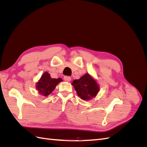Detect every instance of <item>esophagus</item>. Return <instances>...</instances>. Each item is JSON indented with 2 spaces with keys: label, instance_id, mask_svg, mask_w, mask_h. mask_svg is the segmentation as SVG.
Wrapping results in <instances>:
<instances>
[{
  "label": "esophagus",
  "instance_id": "1",
  "mask_svg": "<svg viewBox=\"0 0 147 147\" xmlns=\"http://www.w3.org/2000/svg\"><path fill=\"white\" fill-rule=\"evenodd\" d=\"M64 80L65 81V82H70L71 81V78L70 77H67V76H65V77H64Z\"/></svg>",
  "mask_w": 147,
  "mask_h": 147
}]
</instances>
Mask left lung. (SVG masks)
<instances>
[{"mask_svg": "<svg viewBox=\"0 0 147 147\" xmlns=\"http://www.w3.org/2000/svg\"><path fill=\"white\" fill-rule=\"evenodd\" d=\"M72 86L78 96L82 100H90L96 97L100 90V86L91 75L86 73L78 80H74Z\"/></svg>", "mask_w": 147, "mask_h": 147, "instance_id": "obj_1", "label": "left lung"}]
</instances>
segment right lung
Returning a JSON list of instances; mask_svg holds the SVG:
<instances>
[{
  "instance_id": "add662e5",
  "label": "right lung",
  "mask_w": 147,
  "mask_h": 147,
  "mask_svg": "<svg viewBox=\"0 0 147 147\" xmlns=\"http://www.w3.org/2000/svg\"><path fill=\"white\" fill-rule=\"evenodd\" d=\"M62 81L63 80L61 78H52L50 74L45 72L42 75L41 78L36 83L35 87L39 94L47 97L51 94L56 86Z\"/></svg>"
}]
</instances>
